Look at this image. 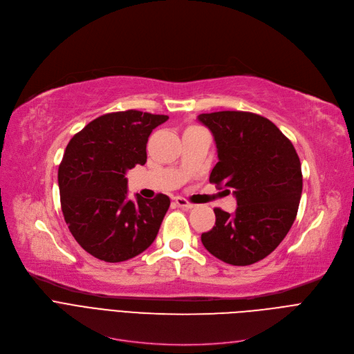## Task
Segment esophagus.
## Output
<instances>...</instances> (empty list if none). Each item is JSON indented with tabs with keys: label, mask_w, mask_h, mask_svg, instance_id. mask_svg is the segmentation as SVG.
<instances>
[{
	"label": "esophagus",
	"mask_w": 354,
	"mask_h": 354,
	"mask_svg": "<svg viewBox=\"0 0 354 354\" xmlns=\"http://www.w3.org/2000/svg\"><path fill=\"white\" fill-rule=\"evenodd\" d=\"M176 204L178 207H181V209H184V210H192V209H194V207H196V204H193L192 201L185 200L183 197H176Z\"/></svg>",
	"instance_id": "esophagus-1"
}]
</instances>
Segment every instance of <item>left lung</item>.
<instances>
[{
    "mask_svg": "<svg viewBox=\"0 0 354 354\" xmlns=\"http://www.w3.org/2000/svg\"><path fill=\"white\" fill-rule=\"evenodd\" d=\"M198 120L217 145L210 183L233 190L237 198L234 214L216 207V224L201 234V243L227 264H254L274 250L295 223L303 190L300 158L276 124L259 114L217 111Z\"/></svg>",
    "mask_w": 354,
    "mask_h": 354,
    "instance_id": "left-lung-1",
    "label": "left lung"
}]
</instances>
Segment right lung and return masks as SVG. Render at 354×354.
I'll list each match as a JSON object with an SVG mask.
<instances>
[{"label": "right lung", "mask_w": 354, "mask_h": 354, "mask_svg": "<svg viewBox=\"0 0 354 354\" xmlns=\"http://www.w3.org/2000/svg\"><path fill=\"white\" fill-rule=\"evenodd\" d=\"M169 115L138 110L100 115L68 142L58 167L59 201L73 237L107 263L133 259L154 241L170 198H127L126 173L147 161L151 131Z\"/></svg>", "instance_id": "add662e5"}]
</instances>
